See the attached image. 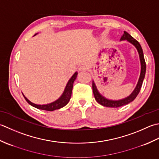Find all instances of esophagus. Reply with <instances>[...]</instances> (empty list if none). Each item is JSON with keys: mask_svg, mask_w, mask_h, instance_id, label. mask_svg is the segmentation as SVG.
I'll use <instances>...</instances> for the list:
<instances>
[{"mask_svg": "<svg viewBox=\"0 0 159 159\" xmlns=\"http://www.w3.org/2000/svg\"><path fill=\"white\" fill-rule=\"evenodd\" d=\"M79 70L81 72H85L87 70V68L85 66H80L79 67Z\"/></svg>", "mask_w": 159, "mask_h": 159, "instance_id": "obj_1", "label": "esophagus"}]
</instances>
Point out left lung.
<instances>
[{
	"mask_svg": "<svg viewBox=\"0 0 159 159\" xmlns=\"http://www.w3.org/2000/svg\"><path fill=\"white\" fill-rule=\"evenodd\" d=\"M120 40L121 41L127 40L129 43L133 44L136 47V48H137L139 55V59H140V62H141V73H140V76H139L138 83L137 84V86H136L134 90L132 91V93L129 96H128L127 98L122 99H119V100L108 99L106 98L105 97L102 95L99 92L98 89H97V86L95 85V82H94V81H93V92L94 94V96H95L96 101L98 102L99 104L106 107L119 108V107L125 106L133 101V100L137 98L139 93L140 92L142 84H143L144 77H145V71H146V64H145V61L144 59L143 52V50H142L141 46L140 45V44H139V42L137 40H136L134 38H132L131 35L126 31H124V35L121 36Z\"/></svg>",
	"mask_w": 159,
	"mask_h": 159,
	"instance_id": "left-lung-1",
	"label": "left lung"
}]
</instances>
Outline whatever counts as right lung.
Returning <instances> with one entry per match:
<instances>
[{
	"instance_id": "right-lung-1",
	"label": "right lung",
	"mask_w": 159,
	"mask_h": 159,
	"mask_svg": "<svg viewBox=\"0 0 159 159\" xmlns=\"http://www.w3.org/2000/svg\"><path fill=\"white\" fill-rule=\"evenodd\" d=\"M36 34H35V35ZM77 72H75L73 74V75L70 77V79L68 82L66 86L65 87V89H64L62 95L60 96V98H58L56 101L53 102H51L50 103H47V104H44V105H38L35 104V103H32L30 102L26 97L23 95L25 99H26L30 104L32 106L35 107L38 109L40 110H44V111H53L55 110L60 109L62 107L65 106L70 101V97H71V93H72V90H73V83L75 82V79L77 78Z\"/></svg>"
}]
</instances>
